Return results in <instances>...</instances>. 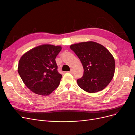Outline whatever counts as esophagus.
Listing matches in <instances>:
<instances>
[{
  "label": "esophagus",
  "instance_id": "obj_1",
  "mask_svg": "<svg viewBox=\"0 0 135 135\" xmlns=\"http://www.w3.org/2000/svg\"><path fill=\"white\" fill-rule=\"evenodd\" d=\"M73 71H74V70H73V69H71L69 71V72H70V73H73Z\"/></svg>",
  "mask_w": 135,
  "mask_h": 135
}]
</instances>
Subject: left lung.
Returning a JSON list of instances; mask_svg holds the SVG:
<instances>
[{"instance_id": "8db88e82", "label": "left lung", "mask_w": 135, "mask_h": 135, "mask_svg": "<svg viewBox=\"0 0 135 135\" xmlns=\"http://www.w3.org/2000/svg\"><path fill=\"white\" fill-rule=\"evenodd\" d=\"M70 48L78 57L84 69L83 76L77 80L79 87L92 93L104 89L115 72L113 55L105 47L94 42L72 44Z\"/></svg>"}]
</instances>
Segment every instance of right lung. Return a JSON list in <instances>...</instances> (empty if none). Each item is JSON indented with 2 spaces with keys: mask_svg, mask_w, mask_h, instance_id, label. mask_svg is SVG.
Returning a JSON list of instances; mask_svg holds the SVG:
<instances>
[{
  "mask_svg": "<svg viewBox=\"0 0 135 135\" xmlns=\"http://www.w3.org/2000/svg\"><path fill=\"white\" fill-rule=\"evenodd\" d=\"M61 47L41 45L31 49L20 59L18 72L23 82L38 95H50L59 87L62 75L57 71L55 59Z\"/></svg>",
  "mask_w": 135,
  "mask_h": 135,
  "instance_id": "obj_1",
  "label": "right lung"
}]
</instances>
